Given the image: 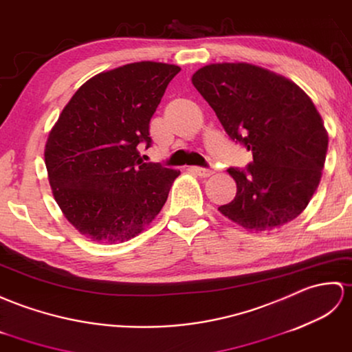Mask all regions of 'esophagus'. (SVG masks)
Wrapping results in <instances>:
<instances>
[{
    "label": "esophagus",
    "mask_w": 352,
    "mask_h": 352,
    "mask_svg": "<svg viewBox=\"0 0 352 352\" xmlns=\"http://www.w3.org/2000/svg\"><path fill=\"white\" fill-rule=\"evenodd\" d=\"M190 170H191V171H194V173H196V175L201 176V177H209V176H212V175H214V170L205 168V167H191Z\"/></svg>",
    "instance_id": "obj_1"
}]
</instances>
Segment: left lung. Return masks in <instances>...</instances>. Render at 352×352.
I'll list each match as a JSON object with an SVG mask.
<instances>
[{
  "label": "left lung",
  "instance_id": "8db88e82",
  "mask_svg": "<svg viewBox=\"0 0 352 352\" xmlns=\"http://www.w3.org/2000/svg\"><path fill=\"white\" fill-rule=\"evenodd\" d=\"M226 134L253 153L230 167L236 196L218 208L248 230H271L298 217L316 191L329 135L310 98L295 82L248 63H217L192 75Z\"/></svg>",
  "mask_w": 352,
  "mask_h": 352
}]
</instances>
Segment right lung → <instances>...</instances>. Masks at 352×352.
Wrapping results in <instances>:
<instances>
[{
	"mask_svg": "<svg viewBox=\"0 0 352 352\" xmlns=\"http://www.w3.org/2000/svg\"><path fill=\"white\" fill-rule=\"evenodd\" d=\"M175 65L140 61L93 76L76 90L45 147L54 197L67 220L98 242L138 235L160 214L181 171L143 162L149 123Z\"/></svg>",
	"mask_w": 352,
	"mask_h": 352,
	"instance_id": "obj_1",
	"label": "right lung"
}]
</instances>
